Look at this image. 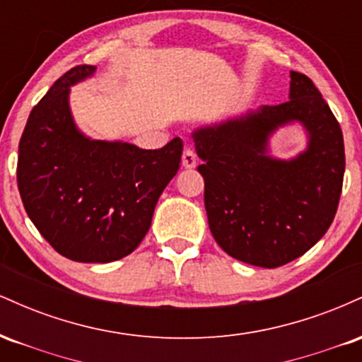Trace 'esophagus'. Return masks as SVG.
<instances>
[{
  "label": "esophagus",
  "mask_w": 362,
  "mask_h": 362,
  "mask_svg": "<svg viewBox=\"0 0 362 362\" xmlns=\"http://www.w3.org/2000/svg\"><path fill=\"white\" fill-rule=\"evenodd\" d=\"M195 163H197V155L190 146H185L184 149V155H182V165L185 168H194Z\"/></svg>",
  "instance_id": "1"
}]
</instances>
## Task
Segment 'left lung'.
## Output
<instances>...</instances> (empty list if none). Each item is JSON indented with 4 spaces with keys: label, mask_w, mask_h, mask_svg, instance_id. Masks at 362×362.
<instances>
[{
    "label": "left lung",
    "mask_w": 362,
    "mask_h": 362,
    "mask_svg": "<svg viewBox=\"0 0 362 362\" xmlns=\"http://www.w3.org/2000/svg\"><path fill=\"white\" fill-rule=\"evenodd\" d=\"M289 100L194 131L209 230L233 259L276 269L327 233L342 192L346 153L337 119L306 74L291 71ZM301 122L309 148L293 160L268 155V136Z\"/></svg>",
    "instance_id": "1"
}]
</instances>
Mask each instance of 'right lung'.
Wrapping results in <instances>:
<instances>
[{
	"mask_svg": "<svg viewBox=\"0 0 362 362\" xmlns=\"http://www.w3.org/2000/svg\"><path fill=\"white\" fill-rule=\"evenodd\" d=\"M95 73L74 66L32 109L18 146L16 182L28 218L49 245L74 262L107 264L134 252L158 199L180 167V138L160 149L81 134L69 86Z\"/></svg>",
	"mask_w": 362,
	"mask_h": 362,
	"instance_id": "1",
	"label": "right lung"
}]
</instances>
